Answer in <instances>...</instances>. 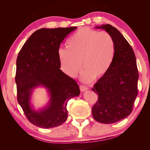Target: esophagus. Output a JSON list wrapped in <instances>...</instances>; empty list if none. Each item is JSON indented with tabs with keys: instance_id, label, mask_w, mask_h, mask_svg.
Listing matches in <instances>:
<instances>
[{
	"instance_id": "esophagus-1",
	"label": "esophagus",
	"mask_w": 150,
	"mask_h": 150,
	"mask_svg": "<svg viewBox=\"0 0 150 150\" xmlns=\"http://www.w3.org/2000/svg\"><path fill=\"white\" fill-rule=\"evenodd\" d=\"M80 90H81V92H84V91H87L89 88H88V87H86V86H80Z\"/></svg>"
}]
</instances>
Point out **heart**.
<instances>
[{"label": "heart", "instance_id": "heart-1", "mask_svg": "<svg viewBox=\"0 0 150 150\" xmlns=\"http://www.w3.org/2000/svg\"><path fill=\"white\" fill-rule=\"evenodd\" d=\"M61 69L74 78L82 64V78L86 82L97 80L110 70L115 55V44L107 32L82 28L67 40V49L57 51Z\"/></svg>", "mask_w": 150, "mask_h": 150}]
</instances>
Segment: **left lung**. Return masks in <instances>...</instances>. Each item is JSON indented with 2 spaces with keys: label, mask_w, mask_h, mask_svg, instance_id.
<instances>
[{
  "label": "left lung",
  "mask_w": 150,
  "mask_h": 150,
  "mask_svg": "<svg viewBox=\"0 0 150 150\" xmlns=\"http://www.w3.org/2000/svg\"><path fill=\"white\" fill-rule=\"evenodd\" d=\"M95 29L105 30L115 44V55L110 70L94 84L92 90L98 101L92 108L94 119L111 124L128 117L138 95V73L133 50L115 27L103 24Z\"/></svg>",
  "instance_id": "1"
}]
</instances>
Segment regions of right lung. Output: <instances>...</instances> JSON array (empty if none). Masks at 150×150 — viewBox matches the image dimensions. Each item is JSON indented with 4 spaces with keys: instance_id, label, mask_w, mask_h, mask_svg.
I'll return each instance as SVG.
<instances>
[{
    "instance_id": "1",
    "label": "right lung",
    "mask_w": 150,
    "mask_h": 150,
    "mask_svg": "<svg viewBox=\"0 0 150 150\" xmlns=\"http://www.w3.org/2000/svg\"><path fill=\"white\" fill-rule=\"evenodd\" d=\"M76 29H40L30 36L18 54L15 78L18 103L36 126L52 128L62 125L67 117V101L80 94L77 83L60 69L57 55L62 40ZM38 87L47 89L50 99L44 107L35 110L31 99Z\"/></svg>"
}]
</instances>
